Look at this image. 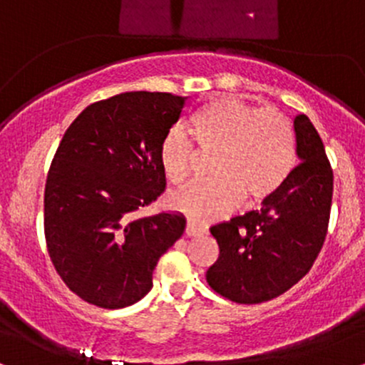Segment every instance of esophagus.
Returning a JSON list of instances; mask_svg holds the SVG:
<instances>
[{
    "mask_svg": "<svg viewBox=\"0 0 365 365\" xmlns=\"http://www.w3.org/2000/svg\"><path fill=\"white\" fill-rule=\"evenodd\" d=\"M206 233V228H202V226L192 223V221H188L187 226H185V235L187 237H199V235H204Z\"/></svg>",
    "mask_w": 365,
    "mask_h": 365,
    "instance_id": "obj_1",
    "label": "esophagus"
}]
</instances>
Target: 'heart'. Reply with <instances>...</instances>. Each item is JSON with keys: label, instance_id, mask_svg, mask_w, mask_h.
<instances>
[{"label": "heart", "instance_id": "obj_1", "mask_svg": "<svg viewBox=\"0 0 365 365\" xmlns=\"http://www.w3.org/2000/svg\"><path fill=\"white\" fill-rule=\"evenodd\" d=\"M190 133L202 150H216L209 165L215 178L192 182L170 195V206L207 223L228 215L238 200L261 204L284 185L297 163L292 120L274 108L237 98H216L192 116ZM195 148L183 130L171 128L159 144V165L171 183L185 182Z\"/></svg>", "mask_w": 365, "mask_h": 365}]
</instances>
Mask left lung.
Here are the masks:
<instances>
[{
  "label": "left lung",
  "instance_id": "8db88e82",
  "mask_svg": "<svg viewBox=\"0 0 365 365\" xmlns=\"http://www.w3.org/2000/svg\"><path fill=\"white\" fill-rule=\"evenodd\" d=\"M300 163L284 185L249 211L211 226L220 247L207 284L237 304L273 300L299 283L319 255L329 225L333 168L311 120L293 121Z\"/></svg>",
  "mask_w": 365,
  "mask_h": 365
}]
</instances>
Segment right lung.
Here are the masks:
<instances>
[{
	"label": "right lung",
	"instance_id": "obj_1",
	"mask_svg": "<svg viewBox=\"0 0 365 365\" xmlns=\"http://www.w3.org/2000/svg\"><path fill=\"white\" fill-rule=\"evenodd\" d=\"M185 101L140 91L92 103L54 153L44 188L46 247L60 278L86 302H139L159 257L185 230L175 212L139 216L165 192L159 144Z\"/></svg>",
	"mask_w": 365,
	"mask_h": 365
}]
</instances>
